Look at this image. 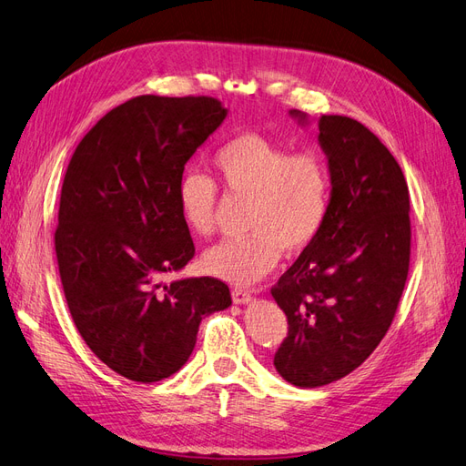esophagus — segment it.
<instances>
[{"instance_id": "1", "label": "esophagus", "mask_w": 466, "mask_h": 466, "mask_svg": "<svg viewBox=\"0 0 466 466\" xmlns=\"http://www.w3.org/2000/svg\"><path fill=\"white\" fill-rule=\"evenodd\" d=\"M231 298H233V303H237V305H247L252 301V295L243 289H233Z\"/></svg>"}]
</instances>
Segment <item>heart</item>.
<instances>
[{
  "mask_svg": "<svg viewBox=\"0 0 466 466\" xmlns=\"http://www.w3.org/2000/svg\"><path fill=\"white\" fill-rule=\"evenodd\" d=\"M229 194L248 198L245 231L204 252L206 270L233 286H252L281 258L299 255L320 235L330 209V173L313 151L289 153L255 132L229 137L211 157ZM218 188L200 173L180 180L178 208L187 228L209 235L216 223Z\"/></svg>",
  "mask_w": 466,
  "mask_h": 466,
  "instance_id": "1",
  "label": "heart"
}]
</instances>
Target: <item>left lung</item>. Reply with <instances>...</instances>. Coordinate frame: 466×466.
<instances>
[{
	"label": "left lung",
	"mask_w": 466,
	"mask_h": 466,
	"mask_svg": "<svg viewBox=\"0 0 466 466\" xmlns=\"http://www.w3.org/2000/svg\"><path fill=\"white\" fill-rule=\"evenodd\" d=\"M289 115L309 122L301 110ZM319 146L329 159V218L272 288L288 317L276 371L301 389L342 379L371 356L397 313L410 264V200L397 159L348 116H320Z\"/></svg>",
	"instance_id": "1"
}]
</instances>
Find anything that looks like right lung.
I'll use <instances>...</instances> for the list:
<instances>
[{
    "mask_svg": "<svg viewBox=\"0 0 466 466\" xmlns=\"http://www.w3.org/2000/svg\"><path fill=\"white\" fill-rule=\"evenodd\" d=\"M225 116L211 96H136L98 120L67 165L54 245L69 313L93 354L137 383L177 373L202 319L231 305L216 278L161 281L194 257L178 187Z\"/></svg>",
    "mask_w": 466,
    "mask_h": 466,
    "instance_id": "right-lung-1",
    "label": "right lung"
}]
</instances>
